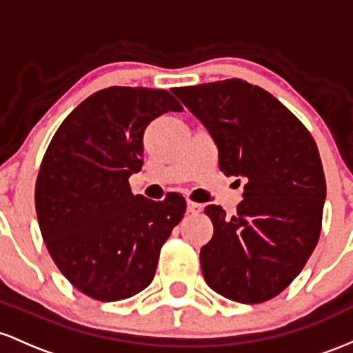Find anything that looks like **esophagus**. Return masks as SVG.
Masks as SVG:
<instances>
[{"mask_svg":"<svg viewBox=\"0 0 353 353\" xmlns=\"http://www.w3.org/2000/svg\"><path fill=\"white\" fill-rule=\"evenodd\" d=\"M201 212V205L195 203V201H187V213L190 215H196Z\"/></svg>","mask_w":353,"mask_h":353,"instance_id":"1","label":"esophagus"}]
</instances>
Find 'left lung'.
Returning <instances> with one entry per match:
<instances>
[{
    "label": "left lung",
    "mask_w": 353,
    "mask_h": 353,
    "mask_svg": "<svg viewBox=\"0 0 353 353\" xmlns=\"http://www.w3.org/2000/svg\"><path fill=\"white\" fill-rule=\"evenodd\" d=\"M172 91L208 130L221 172L245 181L235 215L205 208L213 223L200 252L205 280L233 302H267L294 282L319 241L327 195L319 148L290 110L243 80Z\"/></svg>",
    "instance_id": "8db88e82"
}]
</instances>
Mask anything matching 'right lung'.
I'll list each match as a JSON object with an SVG mask.
<instances>
[{
  "mask_svg": "<svg viewBox=\"0 0 353 353\" xmlns=\"http://www.w3.org/2000/svg\"><path fill=\"white\" fill-rule=\"evenodd\" d=\"M183 112L166 90L110 86L63 121L39 168L34 205L43 240L74 288L101 302L152 283L158 256L187 203L181 195L134 196L128 178L143 166L150 121Z\"/></svg>",
  "mask_w": 353,
  "mask_h": 353,
  "instance_id": "1",
  "label": "right lung"
}]
</instances>
